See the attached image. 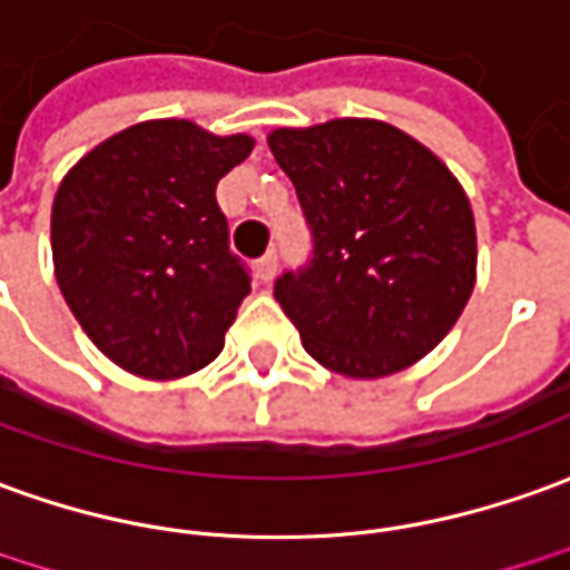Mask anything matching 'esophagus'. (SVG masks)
Returning <instances> with one entry per match:
<instances>
[{
  "label": "esophagus",
  "mask_w": 570,
  "mask_h": 570,
  "mask_svg": "<svg viewBox=\"0 0 570 570\" xmlns=\"http://www.w3.org/2000/svg\"><path fill=\"white\" fill-rule=\"evenodd\" d=\"M276 250H266L261 261H257V278H261V282H269V278L276 276Z\"/></svg>",
  "instance_id": "obj_1"
}]
</instances>
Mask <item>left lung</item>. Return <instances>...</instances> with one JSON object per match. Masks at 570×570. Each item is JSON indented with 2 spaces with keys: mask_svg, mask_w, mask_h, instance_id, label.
Masks as SVG:
<instances>
[{
  "mask_svg": "<svg viewBox=\"0 0 570 570\" xmlns=\"http://www.w3.org/2000/svg\"><path fill=\"white\" fill-rule=\"evenodd\" d=\"M309 261L273 285L313 360L382 379L438 347L474 288V217L453 173L379 120L276 129Z\"/></svg>",
  "mask_w": 570,
  "mask_h": 570,
  "instance_id": "left-lung-1",
  "label": "left lung"
}]
</instances>
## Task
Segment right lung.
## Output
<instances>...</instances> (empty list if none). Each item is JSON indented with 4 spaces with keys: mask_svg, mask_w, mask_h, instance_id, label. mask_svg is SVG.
<instances>
[{
    "mask_svg": "<svg viewBox=\"0 0 570 570\" xmlns=\"http://www.w3.org/2000/svg\"><path fill=\"white\" fill-rule=\"evenodd\" d=\"M247 136L148 120L92 148L52 207L55 276L98 351L142 379H179L223 351L250 269L229 247L217 183Z\"/></svg>",
    "mask_w": 570,
    "mask_h": 570,
    "instance_id": "add662e5",
    "label": "right lung"
}]
</instances>
